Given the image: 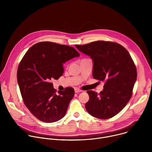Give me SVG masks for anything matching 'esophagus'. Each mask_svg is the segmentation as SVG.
I'll use <instances>...</instances> for the list:
<instances>
[{
	"mask_svg": "<svg viewBox=\"0 0 152 152\" xmlns=\"http://www.w3.org/2000/svg\"><path fill=\"white\" fill-rule=\"evenodd\" d=\"M81 91H82V90H80L79 88H75V92L76 93H79V92H81Z\"/></svg>",
	"mask_w": 152,
	"mask_h": 152,
	"instance_id": "esophagus-1",
	"label": "esophagus"
}]
</instances>
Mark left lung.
<instances>
[{
  "label": "left lung",
  "mask_w": 152,
  "mask_h": 152,
  "mask_svg": "<svg viewBox=\"0 0 152 152\" xmlns=\"http://www.w3.org/2000/svg\"><path fill=\"white\" fill-rule=\"evenodd\" d=\"M76 48L90 56L93 61V76L104 81L99 94L88 91L89 100L85 108L92 116L110 118L118 114L131 99L137 72L128 51L117 42L97 41Z\"/></svg>",
  "instance_id": "left-lung-1"
}]
</instances>
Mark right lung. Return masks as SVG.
I'll return each mask as SVG.
<instances>
[{
	"label": "right lung",
	"mask_w": 152,
	"mask_h": 152,
	"mask_svg": "<svg viewBox=\"0 0 152 152\" xmlns=\"http://www.w3.org/2000/svg\"><path fill=\"white\" fill-rule=\"evenodd\" d=\"M79 56L73 47L45 41L33 45L20 61L17 75L20 93L38 120L53 123L66 115L75 90L67 87L56 93L50 81L62 76L63 64Z\"/></svg>",
	"instance_id": "right-lung-1"
}]
</instances>
